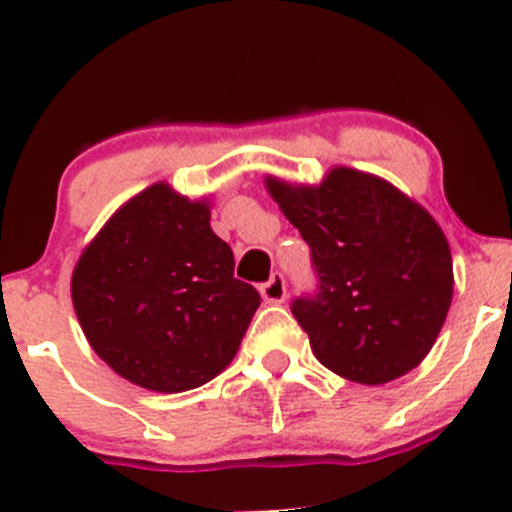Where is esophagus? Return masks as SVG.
I'll return each instance as SVG.
<instances>
[{"mask_svg":"<svg viewBox=\"0 0 512 512\" xmlns=\"http://www.w3.org/2000/svg\"><path fill=\"white\" fill-rule=\"evenodd\" d=\"M260 294H262V299H265V302H270V304L285 302V297H287L285 277H282L280 272H275V275H272L270 280H267L265 285L260 287Z\"/></svg>","mask_w":512,"mask_h":512,"instance_id":"1","label":"esophagus"}]
</instances>
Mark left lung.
<instances>
[{
	"label": "left lung",
	"mask_w": 512,
	"mask_h": 512,
	"mask_svg": "<svg viewBox=\"0 0 512 512\" xmlns=\"http://www.w3.org/2000/svg\"><path fill=\"white\" fill-rule=\"evenodd\" d=\"M265 188L312 250L319 292L294 299L292 314L314 356L366 386L416 369L453 299L451 247L431 213L347 165L319 185L267 175Z\"/></svg>",
	"instance_id": "1"
}]
</instances>
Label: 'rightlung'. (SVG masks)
Wrapping results in <instances>:
<instances>
[{
	"label": "right lung",
	"instance_id": "1",
	"mask_svg": "<svg viewBox=\"0 0 512 512\" xmlns=\"http://www.w3.org/2000/svg\"><path fill=\"white\" fill-rule=\"evenodd\" d=\"M210 200L153 183L123 203L81 252L71 302L91 349L131 384L198 389L240 349L260 294L235 280Z\"/></svg>",
	"mask_w": 512,
	"mask_h": 512
}]
</instances>
